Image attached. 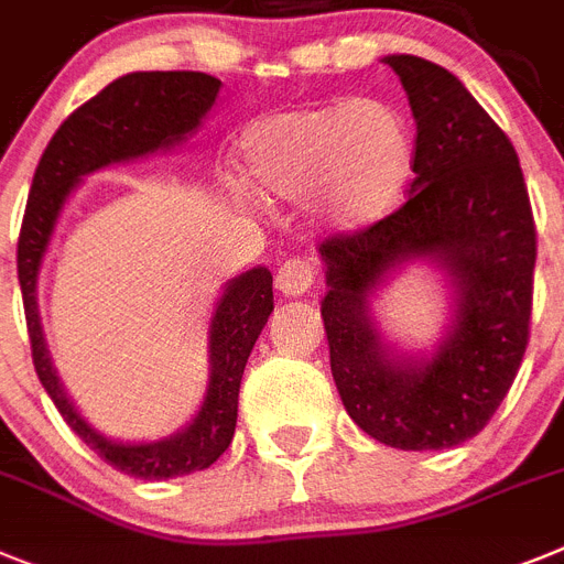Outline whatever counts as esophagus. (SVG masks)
I'll return each mask as SVG.
<instances>
[{
	"label": "esophagus",
	"mask_w": 564,
	"mask_h": 564,
	"mask_svg": "<svg viewBox=\"0 0 564 564\" xmlns=\"http://www.w3.org/2000/svg\"><path fill=\"white\" fill-rule=\"evenodd\" d=\"M316 282V268L311 259L305 257H291L279 264L276 271V288L285 296H302V293L311 291V285Z\"/></svg>",
	"instance_id": "esophagus-1"
}]
</instances>
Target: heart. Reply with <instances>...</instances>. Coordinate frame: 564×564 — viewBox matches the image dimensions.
Segmentation results:
<instances>
[{"instance_id": "1", "label": "heart", "mask_w": 564, "mask_h": 564, "mask_svg": "<svg viewBox=\"0 0 564 564\" xmlns=\"http://www.w3.org/2000/svg\"><path fill=\"white\" fill-rule=\"evenodd\" d=\"M416 162L408 119L382 99L276 110L239 137L245 180L264 199L302 202L336 230L377 225L405 196Z\"/></svg>"}]
</instances>
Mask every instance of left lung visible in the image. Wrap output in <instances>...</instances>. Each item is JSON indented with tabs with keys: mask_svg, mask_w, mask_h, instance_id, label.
I'll use <instances>...</instances> for the list:
<instances>
[{
	"mask_svg": "<svg viewBox=\"0 0 564 564\" xmlns=\"http://www.w3.org/2000/svg\"><path fill=\"white\" fill-rule=\"evenodd\" d=\"M416 119L411 199L362 230L322 239L330 370L350 420L402 451H442L482 431L531 339L536 225L519 156L451 70L384 56ZM413 256L445 263L460 293L452 336L427 364L387 359L367 293Z\"/></svg>",
	"mask_w": 564,
	"mask_h": 564,
	"instance_id": "obj_1",
	"label": "left lung"
}]
</instances>
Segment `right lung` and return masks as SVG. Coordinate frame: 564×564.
Segmentation results:
<instances>
[{
    "label": "right lung",
    "instance_id": "right-lung-1",
    "mask_svg": "<svg viewBox=\"0 0 564 564\" xmlns=\"http://www.w3.org/2000/svg\"><path fill=\"white\" fill-rule=\"evenodd\" d=\"M219 88L223 82L199 70H151V74H128L110 82L108 88L76 108L47 142L33 173L25 219L19 230L17 271L36 377L67 427L99 459L137 479H171V476L205 470L228 451L236 431L245 365L273 311L271 271L253 268L230 282L210 319L214 368H210L205 402L185 431L151 445L108 442L67 402L42 339L40 314H36V273L70 187L96 167L144 156L185 139V133L196 131L199 119L216 102Z\"/></svg>",
    "mask_w": 564,
    "mask_h": 564
}]
</instances>
